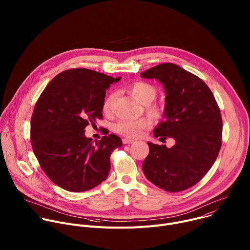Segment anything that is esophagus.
<instances>
[{
    "label": "esophagus",
    "mask_w": 250,
    "mask_h": 250,
    "mask_svg": "<svg viewBox=\"0 0 250 250\" xmlns=\"http://www.w3.org/2000/svg\"><path fill=\"white\" fill-rule=\"evenodd\" d=\"M134 140L133 139H130V138H124L123 139V142H124V145H130V144H132Z\"/></svg>",
    "instance_id": "obj_1"
}]
</instances>
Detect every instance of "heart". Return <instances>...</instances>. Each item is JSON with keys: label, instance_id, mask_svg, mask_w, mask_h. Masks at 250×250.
<instances>
[{"label": "heart", "instance_id": "obj_1", "mask_svg": "<svg viewBox=\"0 0 250 250\" xmlns=\"http://www.w3.org/2000/svg\"><path fill=\"white\" fill-rule=\"evenodd\" d=\"M129 92L132 97L139 103L146 104L147 113L153 117L158 118L161 116V110L156 104L150 103L156 97L155 88L146 82H135L129 86ZM114 96L106 98L103 104V111L104 114H110L112 110V103ZM152 125V121L149 118H139L136 120H120L115 125L114 129L118 133L126 137H136L142 133V131L149 128Z\"/></svg>", "mask_w": 250, "mask_h": 250}]
</instances>
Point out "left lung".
Segmentation results:
<instances>
[{
  "label": "left lung",
  "mask_w": 250,
  "mask_h": 250,
  "mask_svg": "<svg viewBox=\"0 0 250 250\" xmlns=\"http://www.w3.org/2000/svg\"><path fill=\"white\" fill-rule=\"evenodd\" d=\"M140 76L158 80L166 93L165 121L158 124L153 135L176 141L171 148L147 142L149 154L142 170L165 191L186 190L208 173L220 152L223 121L219 105L202 79L176 64L156 65Z\"/></svg>",
  "instance_id": "left-lung-1"
}]
</instances>
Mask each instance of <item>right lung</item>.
I'll list each match as a JSON object with an SVG mask.
<instances>
[{
  "label": "right lung",
  "mask_w": 250,
  "mask_h": 250,
  "mask_svg": "<svg viewBox=\"0 0 250 250\" xmlns=\"http://www.w3.org/2000/svg\"><path fill=\"white\" fill-rule=\"evenodd\" d=\"M120 80L90 69H69L48 83L35 104L32 150L43 172L62 189L84 192L108 177L111 154L123 141L109 134L94 144L85 127L103 119L105 90Z\"/></svg>",
  "instance_id": "right-lung-1"
}]
</instances>
